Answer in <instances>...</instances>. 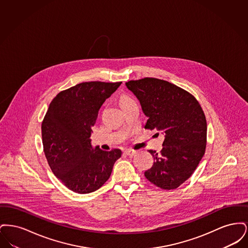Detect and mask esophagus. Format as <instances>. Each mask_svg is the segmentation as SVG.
I'll return each mask as SVG.
<instances>
[{
  "instance_id": "34e87169",
  "label": "esophagus",
  "mask_w": 248,
  "mask_h": 248,
  "mask_svg": "<svg viewBox=\"0 0 248 248\" xmlns=\"http://www.w3.org/2000/svg\"><path fill=\"white\" fill-rule=\"evenodd\" d=\"M124 154H126V155H135V154H137V152L134 151V150H125Z\"/></svg>"
}]
</instances>
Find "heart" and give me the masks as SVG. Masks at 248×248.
Listing matches in <instances>:
<instances>
[{
  "label": "heart",
  "mask_w": 248,
  "mask_h": 248,
  "mask_svg": "<svg viewBox=\"0 0 248 248\" xmlns=\"http://www.w3.org/2000/svg\"><path fill=\"white\" fill-rule=\"evenodd\" d=\"M129 100H131L129 97H127V96H124V97H122V99H121V104L125 103V102H127V101H129Z\"/></svg>",
  "instance_id": "heart-1"
}]
</instances>
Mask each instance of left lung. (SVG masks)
I'll return each instance as SVG.
<instances>
[{
  "mask_svg": "<svg viewBox=\"0 0 248 248\" xmlns=\"http://www.w3.org/2000/svg\"><path fill=\"white\" fill-rule=\"evenodd\" d=\"M148 117L145 128L165 135L163 150L153 154L146 178L161 189H177L189 178L205 152L206 120L193 95L173 83L155 78L125 83Z\"/></svg>",
  "mask_w": 248,
  "mask_h": 248,
  "instance_id": "8db88e82",
  "label": "left lung"
}]
</instances>
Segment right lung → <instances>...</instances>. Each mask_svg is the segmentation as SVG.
Instances as JSON below:
<instances>
[{"mask_svg":"<svg viewBox=\"0 0 248 248\" xmlns=\"http://www.w3.org/2000/svg\"><path fill=\"white\" fill-rule=\"evenodd\" d=\"M122 83L86 82L60 92L42 124L44 151L59 180L80 194L99 189L110 177L122 151L93 147L91 134L100 107Z\"/></svg>","mask_w":248,"mask_h":248,"instance_id":"add662e5","label":"right lung"}]
</instances>
